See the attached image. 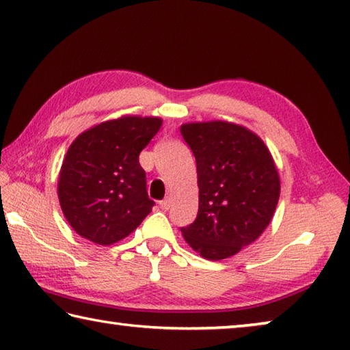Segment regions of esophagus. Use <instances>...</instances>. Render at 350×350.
Segmentation results:
<instances>
[{
  "label": "esophagus",
  "instance_id": "1",
  "mask_svg": "<svg viewBox=\"0 0 350 350\" xmlns=\"http://www.w3.org/2000/svg\"><path fill=\"white\" fill-rule=\"evenodd\" d=\"M159 207H161L163 211H169V207H170V200H169V198H164L163 201H159Z\"/></svg>",
  "mask_w": 350,
  "mask_h": 350
}]
</instances>
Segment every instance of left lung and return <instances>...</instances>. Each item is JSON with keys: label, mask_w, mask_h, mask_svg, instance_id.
Wrapping results in <instances>:
<instances>
[{"label": "left lung", "mask_w": 350, "mask_h": 350, "mask_svg": "<svg viewBox=\"0 0 350 350\" xmlns=\"http://www.w3.org/2000/svg\"><path fill=\"white\" fill-rule=\"evenodd\" d=\"M180 131L195 155L200 189L197 219L181 234L204 258H229L271 223L280 198L277 167L258 135L234 122H189Z\"/></svg>", "instance_id": "8db88e82"}]
</instances>
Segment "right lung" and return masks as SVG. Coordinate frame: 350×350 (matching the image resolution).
Here are the masks:
<instances>
[{"label": "right lung", "mask_w": 350, "mask_h": 350, "mask_svg": "<svg viewBox=\"0 0 350 350\" xmlns=\"http://www.w3.org/2000/svg\"><path fill=\"white\" fill-rule=\"evenodd\" d=\"M163 124L157 116H121L78 135L61 165L58 198L72 229L101 246L126 238L149 215L139 152Z\"/></svg>", "instance_id": "1"}]
</instances>
